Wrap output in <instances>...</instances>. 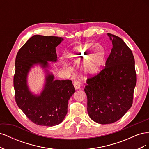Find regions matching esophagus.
I'll list each match as a JSON object with an SVG mask.
<instances>
[{"mask_svg": "<svg viewBox=\"0 0 149 149\" xmlns=\"http://www.w3.org/2000/svg\"><path fill=\"white\" fill-rule=\"evenodd\" d=\"M73 85L75 89H79L81 88V83L79 81H74L73 83Z\"/></svg>", "mask_w": 149, "mask_h": 149, "instance_id": "34e87169", "label": "esophagus"}]
</instances>
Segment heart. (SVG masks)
Here are the masks:
<instances>
[{"instance_id":"1","label":"heart","mask_w":149,"mask_h":149,"mask_svg":"<svg viewBox=\"0 0 149 149\" xmlns=\"http://www.w3.org/2000/svg\"><path fill=\"white\" fill-rule=\"evenodd\" d=\"M66 56L75 62L84 60L81 71L86 76H91L97 73L105 63L106 50L101 45L87 43L72 48Z\"/></svg>"}]
</instances>
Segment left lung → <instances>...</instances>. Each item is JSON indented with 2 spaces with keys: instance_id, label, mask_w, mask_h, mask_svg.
Segmentation results:
<instances>
[{
  "instance_id": "obj_1",
  "label": "left lung",
  "mask_w": 149,
  "mask_h": 149,
  "mask_svg": "<svg viewBox=\"0 0 149 149\" xmlns=\"http://www.w3.org/2000/svg\"><path fill=\"white\" fill-rule=\"evenodd\" d=\"M107 35L112 48L106 66L97 75L87 79L84 88L88 114L101 124L115 123L131 107L137 82L132 51L118 36Z\"/></svg>"
}]
</instances>
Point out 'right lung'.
I'll list each match as a JSON object with an SVG mask.
<instances>
[{"label":"right lung","instance_id":"right-lung-1","mask_svg":"<svg viewBox=\"0 0 149 149\" xmlns=\"http://www.w3.org/2000/svg\"><path fill=\"white\" fill-rule=\"evenodd\" d=\"M62 37L36 35L31 37L18 52L13 77L15 101L17 106L33 123L52 127L63 120L68 112V104L75 92L71 80H55L47 69L48 61L56 62V47ZM40 64L46 70V83L40 95H33L27 85L31 68Z\"/></svg>","mask_w":149,"mask_h":149}]
</instances>
